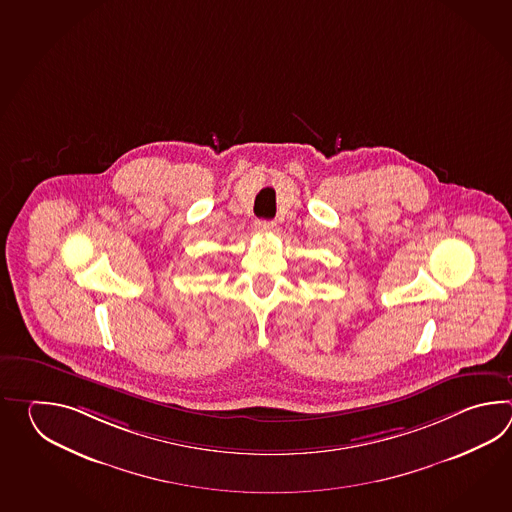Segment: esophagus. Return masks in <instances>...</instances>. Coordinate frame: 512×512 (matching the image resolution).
I'll use <instances>...</instances> for the list:
<instances>
[{
    "label": "esophagus",
    "mask_w": 512,
    "mask_h": 512,
    "mask_svg": "<svg viewBox=\"0 0 512 512\" xmlns=\"http://www.w3.org/2000/svg\"><path fill=\"white\" fill-rule=\"evenodd\" d=\"M254 229L261 232V234H267V232H274L276 230V223L274 221H256V225H254Z\"/></svg>",
    "instance_id": "1"
}]
</instances>
